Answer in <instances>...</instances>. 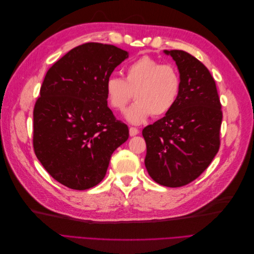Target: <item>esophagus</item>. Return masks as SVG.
I'll use <instances>...</instances> for the list:
<instances>
[{"instance_id": "obj_1", "label": "esophagus", "mask_w": 254, "mask_h": 254, "mask_svg": "<svg viewBox=\"0 0 254 254\" xmlns=\"http://www.w3.org/2000/svg\"><path fill=\"white\" fill-rule=\"evenodd\" d=\"M139 133H140V130L137 129V128H134V127H130L129 128V134H130V136H134V135L139 134Z\"/></svg>"}]
</instances>
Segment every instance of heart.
<instances>
[{
  "label": "heart",
  "instance_id": "heart-1",
  "mask_svg": "<svg viewBox=\"0 0 254 254\" xmlns=\"http://www.w3.org/2000/svg\"><path fill=\"white\" fill-rule=\"evenodd\" d=\"M181 86V76L176 66L142 56L128 64L125 79L110 76L105 82V91L109 105L120 111L134 95L136 101L126 110L125 119L140 125L151 115L162 117L170 112L179 97Z\"/></svg>",
  "mask_w": 254,
  "mask_h": 254
}]
</instances>
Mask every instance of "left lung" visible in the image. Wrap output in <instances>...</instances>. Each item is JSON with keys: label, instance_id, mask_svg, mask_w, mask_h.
<instances>
[{"label": "left lung", "instance_id": "left-lung-1", "mask_svg": "<svg viewBox=\"0 0 254 254\" xmlns=\"http://www.w3.org/2000/svg\"><path fill=\"white\" fill-rule=\"evenodd\" d=\"M164 53L176 61L182 86L172 110L143 129L145 166L161 186L180 188L197 179L218 152L222 112L206 66L184 51Z\"/></svg>", "mask_w": 254, "mask_h": 254}]
</instances>
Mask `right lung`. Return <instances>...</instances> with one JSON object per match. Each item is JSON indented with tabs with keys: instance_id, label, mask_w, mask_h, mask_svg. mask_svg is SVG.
I'll return each instance as SVG.
<instances>
[{
	"instance_id": "obj_1",
	"label": "right lung",
	"mask_w": 254,
	"mask_h": 254,
	"mask_svg": "<svg viewBox=\"0 0 254 254\" xmlns=\"http://www.w3.org/2000/svg\"><path fill=\"white\" fill-rule=\"evenodd\" d=\"M128 52L96 42L74 48L45 75L34 108V150L54 179L68 189L93 188L113 151L128 140L126 124L107 105L105 82Z\"/></svg>"
}]
</instances>
